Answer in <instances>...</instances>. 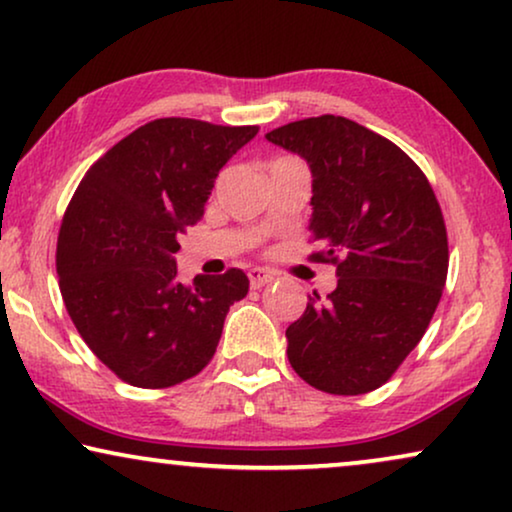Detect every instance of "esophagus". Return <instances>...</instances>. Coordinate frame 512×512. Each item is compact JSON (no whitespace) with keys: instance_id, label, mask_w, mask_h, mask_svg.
Wrapping results in <instances>:
<instances>
[{"instance_id":"34e87169","label":"esophagus","mask_w":512,"mask_h":512,"mask_svg":"<svg viewBox=\"0 0 512 512\" xmlns=\"http://www.w3.org/2000/svg\"><path fill=\"white\" fill-rule=\"evenodd\" d=\"M248 278H250L252 288L257 290V288H264V285H269L271 281H274V274H271V271H267V269L255 267V269L248 271Z\"/></svg>"}]
</instances>
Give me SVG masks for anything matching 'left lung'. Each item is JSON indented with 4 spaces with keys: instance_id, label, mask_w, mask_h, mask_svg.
Segmentation results:
<instances>
[{
    "instance_id": "obj_1",
    "label": "left lung",
    "mask_w": 512,
    "mask_h": 512,
    "mask_svg": "<svg viewBox=\"0 0 512 512\" xmlns=\"http://www.w3.org/2000/svg\"><path fill=\"white\" fill-rule=\"evenodd\" d=\"M311 170L313 260L337 264V288L309 297L288 337L306 384L360 395L391 379L424 337L447 281V229L421 168L391 140L323 114L267 133Z\"/></svg>"
}]
</instances>
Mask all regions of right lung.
<instances>
[{"label":"right lung","mask_w":512,"mask_h":512,"mask_svg":"<svg viewBox=\"0 0 512 512\" xmlns=\"http://www.w3.org/2000/svg\"><path fill=\"white\" fill-rule=\"evenodd\" d=\"M257 126L156 119L88 168L58 234L67 313L119 379L166 388L199 374L248 276L177 278V236L203 217L215 177Z\"/></svg>","instance_id":"right-lung-1"}]
</instances>
